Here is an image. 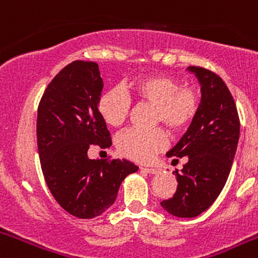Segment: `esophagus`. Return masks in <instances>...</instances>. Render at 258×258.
Listing matches in <instances>:
<instances>
[{
	"mask_svg": "<svg viewBox=\"0 0 258 258\" xmlns=\"http://www.w3.org/2000/svg\"><path fill=\"white\" fill-rule=\"evenodd\" d=\"M141 170H143V172L149 173V174H157V173L160 172V169L159 168H143V166H141Z\"/></svg>",
	"mask_w": 258,
	"mask_h": 258,
	"instance_id": "esophagus-1",
	"label": "esophagus"
}]
</instances>
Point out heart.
<instances>
[{
	"instance_id": "obj_1",
	"label": "heart",
	"mask_w": 258,
	"mask_h": 258,
	"mask_svg": "<svg viewBox=\"0 0 258 258\" xmlns=\"http://www.w3.org/2000/svg\"><path fill=\"white\" fill-rule=\"evenodd\" d=\"M129 90L141 103L152 106V125L163 124L172 133L184 131L192 122L199 109V94L194 88L181 86L175 79L152 75L129 84ZM98 113L111 127L121 126L131 111V99L121 89L112 88L98 99ZM166 146L161 129H129L117 137L118 154L138 163H147Z\"/></svg>"
}]
</instances>
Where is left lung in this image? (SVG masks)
<instances>
[{"label":"left lung","instance_id":"obj_1","mask_svg":"<svg viewBox=\"0 0 258 258\" xmlns=\"http://www.w3.org/2000/svg\"><path fill=\"white\" fill-rule=\"evenodd\" d=\"M200 84L202 101L187 132L166 156L187 157L175 172L177 190L161 207L179 218H192L209 208L229 178L238 147L240 122L235 102L223 80L212 71L187 68Z\"/></svg>","mask_w":258,"mask_h":258}]
</instances>
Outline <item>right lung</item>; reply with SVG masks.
<instances>
[{
    "label": "right lung",
    "instance_id": "right-lung-1",
    "mask_svg": "<svg viewBox=\"0 0 258 258\" xmlns=\"http://www.w3.org/2000/svg\"><path fill=\"white\" fill-rule=\"evenodd\" d=\"M103 80L94 61H72L51 80L37 111L41 168L52 197L77 218H94L115 203L125 177L138 170L131 161L92 160L90 145H112L98 113Z\"/></svg>",
    "mask_w": 258,
    "mask_h": 258
}]
</instances>
